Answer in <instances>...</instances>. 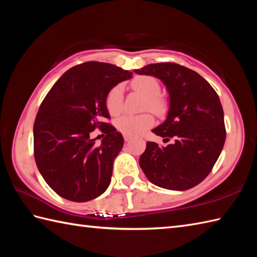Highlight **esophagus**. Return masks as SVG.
Masks as SVG:
<instances>
[{"label": "esophagus", "instance_id": "1", "mask_svg": "<svg viewBox=\"0 0 257 257\" xmlns=\"http://www.w3.org/2000/svg\"><path fill=\"white\" fill-rule=\"evenodd\" d=\"M123 138H124V141H130V140L133 139L132 136H128V135H124Z\"/></svg>", "mask_w": 257, "mask_h": 257}]
</instances>
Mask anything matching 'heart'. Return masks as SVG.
Segmentation results:
<instances>
[{
  "label": "heart",
  "instance_id": "1",
  "mask_svg": "<svg viewBox=\"0 0 257 257\" xmlns=\"http://www.w3.org/2000/svg\"><path fill=\"white\" fill-rule=\"evenodd\" d=\"M132 87L147 97L145 109H150L156 113H161L165 109L163 101L160 99V84L151 76H139L132 81ZM106 107L112 116L122 110V86L116 85L108 91L106 96ZM155 123V118L149 112L141 114H122L116 120V127L120 133L128 136H137L146 132Z\"/></svg>",
  "mask_w": 257,
  "mask_h": 257
}]
</instances>
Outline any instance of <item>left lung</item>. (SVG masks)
Segmentation results:
<instances>
[{
    "mask_svg": "<svg viewBox=\"0 0 257 257\" xmlns=\"http://www.w3.org/2000/svg\"><path fill=\"white\" fill-rule=\"evenodd\" d=\"M167 86L170 107L166 121L152 133L174 143H147L139 165L158 187L184 191L209 176L225 143L224 113L212 86L194 70L176 63L150 64L136 69ZM165 139V140H166Z\"/></svg>",
    "mask_w": 257,
    "mask_h": 257,
    "instance_id": "left-lung-1",
    "label": "left lung"
}]
</instances>
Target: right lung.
Wrapping results in <instances>:
<instances>
[{
	"label": "right lung",
	"mask_w": 257,
	"mask_h": 257,
	"mask_svg": "<svg viewBox=\"0 0 257 257\" xmlns=\"http://www.w3.org/2000/svg\"><path fill=\"white\" fill-rule=\"evenodd\" d=\"M133 77L114 65L86 62L67 70L48 91L34 121V157L46 183L62 196L86 202L105 192L123 137L108 123L106 96ZM106 134L100 146L89 135Z\"/></svg>",
	"instance_id": "obj_1"
}]
</instances>
